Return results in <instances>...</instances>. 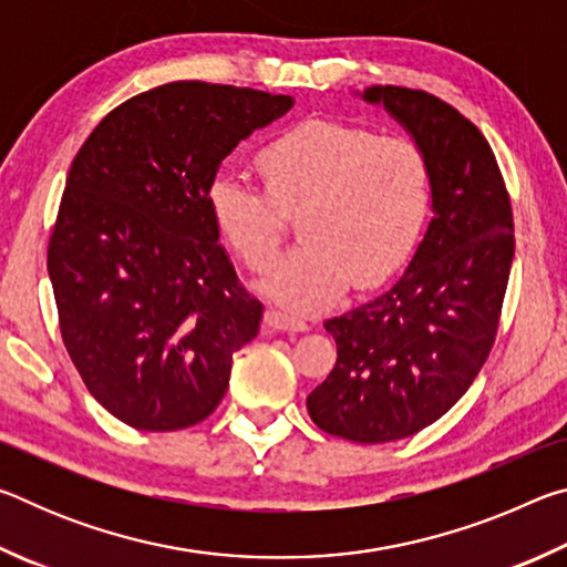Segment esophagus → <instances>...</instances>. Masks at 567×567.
Returning a JSON list of instances; mask_svg holds the SVG:
<instances>
[{
  "label": "esophagus",
  "mask_w": 567,
  "mask_h": 567,
  "mask_svg": "<svg viewBox=\"0 0 567 567\" xmlns=\"http://www.w3.org/2000/svg\"><path fill=\"white\" fill-rule=\"evenodd\" d=\"M265 324L270 330H282V332H305L307 330L305 320H297L290 312L277 310V307H270V310L265 312Z\"/></svg>",
  "instance_id": "1"
}]
</instances>
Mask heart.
<instances>
[{"mask_svg":"<svg viewBox=\"0 0 567 567\" xmlns=\"http://www.w3.org/2000/svg\"><path fill=\"white\" fill-rule=\"evenodd\" d=\"M257 167L267 195L237 169L209 179L207 203L219 233L252 267L280 252L282 213L302 209L300 245L260 280L295 312H315L348 290L398 272L425 227L433 199L427 157L408 137L358 124L305 120L262 147Z\"/></svg>","mask_w":567,"mask_h":567,"instance_id":"b5f03b06","label":"heart"}]
</instances>
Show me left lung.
I'll return each mask as SVG.
<instances>
[{
    "label": "left lung",
    "mask_w": 567,
    "mask_h": 567,
    "mask_svg": "<svg viewBox=\"0 0 567 567\" xmlns=\"http://www.w3.org/2000/svg\"><path fill=\"white\" fill-rule=\"evenodd\" d=\"M385 107L427 157L433 219L395 282L324 322L338 362L307 395L324 433L392 443L433 425L465 395L493 348L515 255L511 197L487 140L433 94L354 92Z\"/></svg>",
    "instance_id": "8db88e82"
}]
</instances>
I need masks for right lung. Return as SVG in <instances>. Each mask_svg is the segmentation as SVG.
Wrapping results in <instances>:
<instances>
[{
  "label": "right lung",
  "instance_id": "add662e5",
  "mask_svg": "<svg viewBox=\"0 0 567 567\" xmlns=\"http://www.w3.org/2000/svg\"><path fill=\"white\" fill-rule=\"evenodd\" d=\"M292 104L172 82L112 110L76 152L47 270L76 372L127 425L169 433L213 415L233 354L260 332L262 302L237 282L207 189Z\"/></svg>",
  "mask_w": 567,
  "mask_h": 567
}]
</instances>
